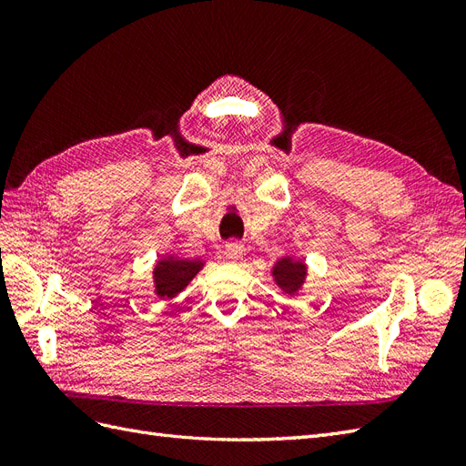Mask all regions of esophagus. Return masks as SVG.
<instances>
[{"label": "esophagus", "instance_id": "1", "mask_svg": "<svg viewBox=\"0 0 466 466\" xmlns=\"http://www.w3.org/2000/svg\"><path fill=\"white\" fill-rule=\"evenodd\" d=\"M223 252H225V257H228L229 260H238L243 257V252H245V247L238 243V241H229V243H225V248H223Z\"/></svg>", "mask_w": 466, "mask_h": 466}]
</instances>
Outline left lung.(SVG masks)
I'll use <instances>...</instances> for the list:
<instances>
[{
	"instance_id": "obj_1",
	"label": "left lung",
	"mask_w": 466,
	"mask_h": 466,
	"mask_svg": "<svg viewBox=\"0 0 466 466\" xmlns=\"http://www.w3.org/2000/svg\"><path fill=\"white\" fill-rule=\"evenodd\" d=\"M272 276H274L276 286L281 291L288 295H295L305 284L307 264L303 260H293L291 257H284L274 264Z\"/></svg>"
}]
</instances>
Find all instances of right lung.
<instances>
[{"label":"right lung","mask_w":466,"mask_h":466,"mask_svg":"<svg viewBox=\"0 0 466 466\" xmlns=\"http://www.w3.org/2000/svg\"><path fill=\"white\" fill-rule=\"evenodd\" d=\"M204 268L202 260H188V258H177L167 257L161 258L153 268V286L155 295L161 299H173L185 289L192 278Z\"/></svg>","instance_id":"1"}]
</instances>
